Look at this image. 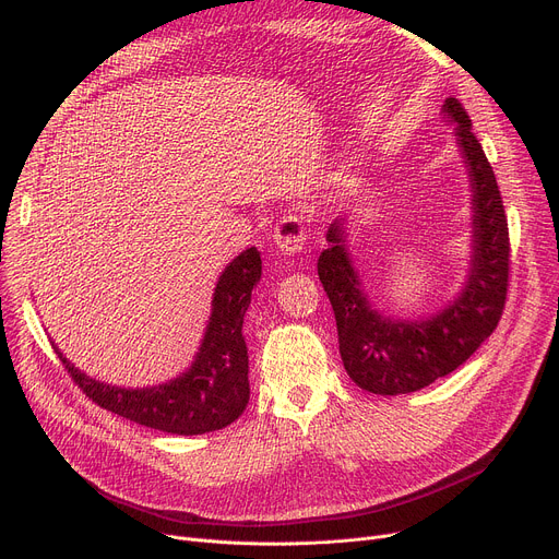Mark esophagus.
I'll return each instance as SVG.
<instances>
[{
  "label": "esophagus",
  "instance_id": "obj_1",
  "mask_svg": "<svg viewBox=\"0 0 559 559\" xmlns=\"http://www.w3.org/2000/svg\"><path fill=\"white\" fill-rule=\"evenodd\" d=\"M273 239L277 243V248L286 254H293V252H299L307 241V230L302 226V222H299L297 214H286V217H282L273 230Z\"/></svg>",
  "mask_w": 559,
  "mask_h": 559
}]
</instances>
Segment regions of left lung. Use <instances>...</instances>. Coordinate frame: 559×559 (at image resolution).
Returning a JSON list of instances; mask_svg holds the SVG:
<instances>
[{"label": "left lung", "instance_id": "obj_1", "mask_svg": "<svg viewBox=\"0 0 559 559\" xmlns=\"http://www.w3.org/2000/svg\"><path fill=\"white\" fill-rule=\"evenodd\" d=\"M443 111L456 122L459 147L469 167L475 205V254L465 290L429 320L401 322L371 309L345 248V228L333 222L318 260V275L335 313L340 356L360 390L380 396L409 394L452 373L497 329L508 295L510 237L495 171L472 134V120L456 98Z\"/></svg>", "mask_w": 559, "mask_h": 559}]
</instances>
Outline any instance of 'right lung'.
Wrapping results in <instances>:
<instances>
[{"label": "right lung", "mask_w": 559, "mask_h": 559, "mask_svg": "<svg viewBox=\"0 0 559 559\" xmlns=\"http://www.w3.org/2000/svg\"><path fill=\"white\" fill-rule=\"evenodd\" d=\"M260 277V252L248 248L224 271L214 288L212 316L192 367L158 388H109L80 373L58 347L53 349L82 394L103 409L169 435L192 437L214 432L237 420L250 399L248 349L241 324L250 293Z\"/></svg>", "instance_id": "add662e5"}]
</instances>
